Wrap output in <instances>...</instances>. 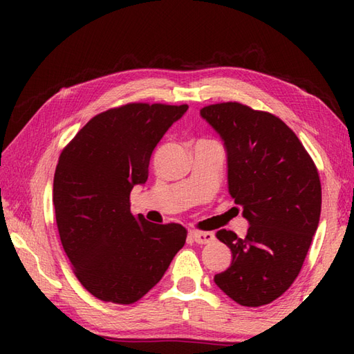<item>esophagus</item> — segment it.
<instances>
[{
    "label": "esophagus",
    "instance_id": "esophagus-1",
    "mask_svg": "<svg viewBox=\"0 0 354 354\" xmlns=\"http://www.w3.org/2000/svg\"><path fill=\"white\" fill-rule=\"evenodd\" d=\"M190 236L199 245H207L214 240V234L209 231H190Z\"/></svg>",
    "mask_w": 354,
    "mask_h": 354
}]
</instances>
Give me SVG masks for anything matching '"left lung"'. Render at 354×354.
<instances>
[{"label": "left lung", "instance_id": "8db88e82", "mask_svg": "<svg viewBox=\"0 0 354 354\" xmlns=\"http://www.w3.org/2000/svg\"><path fill=\"white\" fill-rule=\"evenodd\" d=\"M201 115L223 140L228 190L250 222L243 239L216 232L232 261L214 283L240 306L269 304L295 281L317 232L318 169L295 132L274 114L225 102L202 108Z\"/></svg>", "mask_w": 354, "mask_h": 354}]
</instances>
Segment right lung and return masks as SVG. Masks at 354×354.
Masks as SVG:
<instances>
[{"instance_id":"obj_1","label":"right lung","mask_w":354,"mask_h":354,"mask_svg":"<svg viewBox=\"0 0 354 354\" xmlns=\"http://www.w3.org/2000/svg\"><path fill=\"white\" fill-rule=\"evenodd\" d=\"M187 104L127 103L93 117L62 150L53 181L59 237L82 286L106 303L132 304L161 280L187 230L131 213L153 149Z\"/></svg>"}]
</instances>
